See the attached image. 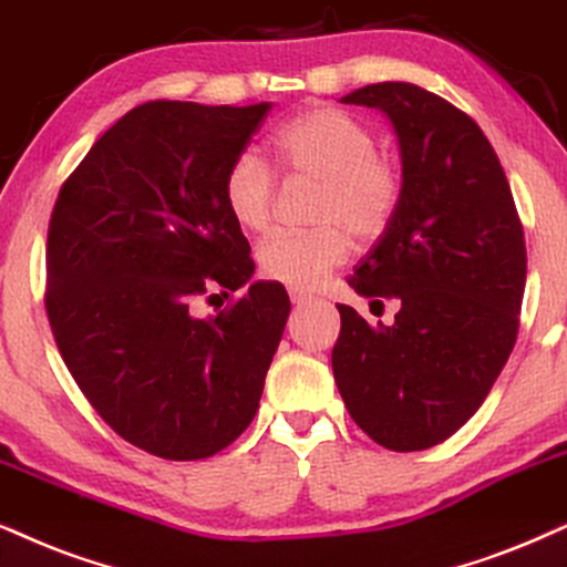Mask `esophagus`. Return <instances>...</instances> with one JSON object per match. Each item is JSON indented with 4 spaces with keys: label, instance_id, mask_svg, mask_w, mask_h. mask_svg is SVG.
<instances>
[{
    "label": "esophagus",
    "instance_id": "1",
    "mask_svg": "<svg viewBox=\"0 0 567 567\" xmlns=\"http://www.w3.org/2000/svg\"><path fill=\"white\" fill-rule=\"evenodd\" d=\"M290 300H292V306H303V303H311L313 298L303 290H290Z\"/></svg>",
    "mask_w": 567,
    "mask_h": 567
}]
</instances>
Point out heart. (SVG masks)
<instances>
[{
	"mask_svg": "<svg viewBox=\"0 0 567 567\" xmlns=\"http://www.w3.org/2000/svg\"><path fill=\"white\" fill-rule=\"evenodd\" d=\"M275 154L288 175L319 183L311 209L319 227L269 235L256 254L259 271L290 290H313L346 264L350 233L358 240H374L390 227L403 181L395 164L377 154L369 127L332 106L306 110L279 127ZM221 198L243 230H267L275 212V177L261 156H235Z\"/></svg>",
	"mask_w": 567,
	"mask_h": 567,
	"instance_id": "heart-1",
	"label": "heart"
}]
</instances>
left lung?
I'll list each match as a JSON object with an SVG mask.
<instances>
[{
    "label": "left lung",
    "instance_id": "8db88e82",
    "mask_svg": "<svg viewBox=\"0 0 567 567\" xmlns=\"http://www.w3.org/2000/svg\"><path fill=\"white\" fill-rule=\"evenodd\" d=\"M340 102L390 120L403 193L348 279L358 296L398 300L395 321L371 327L337 306L334 382L371 440L413 453L453 436L507 363L526 243L503 164L468 114L413 83L363 85Z\"/></svg>",
    "mask_w": 567,
    "mask_h": 567
}]
</instances>
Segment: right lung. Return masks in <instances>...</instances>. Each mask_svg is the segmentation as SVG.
I'll list each match as a JSON object with an SVG mask.
<instances>
[{
  "label": "right lung",
  "instance_id": "add662e5",
  "mask_svg": "<svg viewBox=\"0 0 567 567\" xmlns=\"http://www.w3.org/2000/svg\"><path fill=\"white\" fill-rule=\"evenodd\" d=\"M271 110L148 102L120 117L62 185L47 246V313L70 374L135 447L200 461L246 432L290 298L250 282L198 317L209 288L254 277L221 198L225 172Z\"/></svg>",
  "mask_w": 567,
  "mask_h": 567
}]
</instances>
